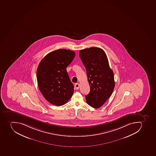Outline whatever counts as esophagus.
<instances>
[{
    "instance_id": "obj_1",
    "label": "esophagus",
    "mask_w": 156,
    "mask_h": 156,
    "mask_svg": "<svg viewBox=\"0 0 156 156\" xmlns=\"http://www.w3.org/2000/svg\"><path fill=\"white\" fill-rule=\"evenodd\" d=\"M79 87H80V84H79V83L75 84V87L76 89H79Z\"/></svg>"
}]
</instances>
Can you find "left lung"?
Listing matches in <instances>:
<instances>
[{
	"mask_svg": "<svg viewBox=\"0 0 156 156\" xmlns=\"http://www.w3.org/2000/svg\"><path fill=\"white\" fill-rule=\"evenodd\" d=\"M80 57L87 70L90 88L85 96L87 103L92 107H101L111 96L115 83L114 73L110 69L106 53L98 47L83 49Z\"/></svg>",
	"mask_w": 156,
	"mask_h": 156,
	"instance_id": "1",
	"label": "left lung"
}]
</instances>
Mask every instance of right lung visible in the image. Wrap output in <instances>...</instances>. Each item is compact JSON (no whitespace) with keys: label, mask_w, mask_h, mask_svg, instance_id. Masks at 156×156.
Returning <instances> with one entry per match:
<instances>
[{"label":"right lung","mask_w":156,"mask_h":156,"mask_svg":"<svg viewBox=\"0 0 156 156\" xmlns=\"http://www.w3.org/2000/svg\"><path fill=\"white\" fill-rule=\"evenodd\" d=\"M75 55L76 53L72 50L58 49L47 54L38 65L37 71L38 88L53 105H64L73 94V84L66 68Z\"/></svg>","instance_id":"right-lung-1"}]
</instances>
